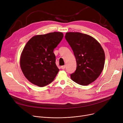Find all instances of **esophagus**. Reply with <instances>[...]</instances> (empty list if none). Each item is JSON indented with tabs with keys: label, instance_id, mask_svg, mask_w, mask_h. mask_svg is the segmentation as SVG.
<instances>
[{
	"label": "esophagus",
	"instance_id": "34e87169",
	"mask_svg": "<svg viewBox=\"0 0 123 123\" xmlns=\"http://www.w3.org/2000/svg\"><path fill=\"white\" fill-rule=\"evenodd\" d=\"M65 68H66V65H63V66H61V68H62V69H64Z\"/></svg>",
	"mask_w": 123,
	"mask_h": 123
}]
</instances>
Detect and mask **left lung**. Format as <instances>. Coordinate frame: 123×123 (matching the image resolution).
Instances as JSON below:
<instances>
[{"mask_svg": "<svg viewBox=\"0 0 123 123\" xmlns=\"http://www.w3.org/2000/svg\"><path fill=\"white\" fill-rule=\"evenodd\" d=\"M65 39L77 63L76 70L70 75L71 78L79 85L90 84L98 78L104 68V50L93 37L80 32H67Z\"/></svg>", "mask_w": 123, "mask_h": 123, "instance_id": "8db88e82", "label": "left lung"}]
</instances>
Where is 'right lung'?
<instances>
[{
    "instance_id": "right-lung-1",
    "label": "right lung",
    "mask_w": 123,
    "mask_h": 123,
    "mask_svg": "<svg viewBox=\"0 0 123 123\" xmlns=\"http://www.w3.org/2000/svg\"><path fill=\"white\" fill-rule=\"evenodd\" d=\"M62 32L32 37L25 46L20 64L25 77L33 84L44 87L52 82L59 72L54 49L62 40Z\"/></svg>"
}]
</instances>
